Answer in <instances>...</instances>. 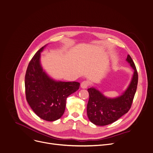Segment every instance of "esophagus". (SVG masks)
Returning a JSON list of instances; mask_svg holds the SVG:
<instances>
[{
  "instance_id": "1",
  "label": "esophagus",
  "mask_w": 153,
  "mask_h": 153,
  "mask_svg": "<svg viewBox=\"0 0 153 153\" xmlns=\"http://www.w3.org/2000/svg\"><path fill=\"white\" fill-rule=\"evenodd\" d=\"M89 85V83L88 81H87V80H84V81H83V82L81 83L80 86H81V88H82L85 89V88H87L88 87Z\"/></svg>"
}]
</instances>
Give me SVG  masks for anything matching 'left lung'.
Returning a JSON list of instances; mask_svg holds the SVG:
<instances>
[{
  "label": "left lung",
  "instance_id": "left-lung-1",
  "mask_svg": "<svg viewBox=\"0 0 153 153\" xmlns=\"http://www.w3.org/2000/svg\"><path fill=\"white\" fill-rule=\"evenodd\" d=\"M126 61L134 70L131 82L123 94L117 98L105 97L95 88L88 89L89 100L87 115L91 123L97 126H106L117 121L130 110L136 91L138 74L133 61L129 55Z\"/></svg>",
  "mask_w": 153,
  "mask_h": 153
}]
</instances>
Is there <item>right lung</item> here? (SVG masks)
<instances>
[{
  "label": "right lung",
  "instance_id": "right-lung-1",
  "mask_svg": "<svg viewBox=\"0 0 153 153\" xmlns=\"http://www.w3.org/2000/svg\"><path fill=\"white\" fill-rule=\"evenodd\" d=\"M45 47L38 51L28 65L25 80L26 98L37 116L47 121H54L63 115L67 98L79 89L80 83L56 81L43 71L40 55Z\"/></svg>",
  "mask_w": 153,
  "mask_h": 153
}]
</instances>
